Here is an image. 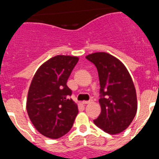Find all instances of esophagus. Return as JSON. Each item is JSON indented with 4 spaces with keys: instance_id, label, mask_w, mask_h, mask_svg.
Returning <instances> with one entry per match:
<instances>
[{
    "instance_id": "esophagus-1",
    "label": "esophagus",
    "mask_w": 159,
    "mask_h": 159,
    "mask_svg": "<svg viewBox=\"0 0 159 159\" xmlns=\"http://www.w3.org/2000/svg\"><path fill=\"white\" fill-rule=\"evenodd\" d=\"M92 102V100H88V101H83L82 103H84V104H88V103H90V102Z\"/></svg>"
}]
</instances>
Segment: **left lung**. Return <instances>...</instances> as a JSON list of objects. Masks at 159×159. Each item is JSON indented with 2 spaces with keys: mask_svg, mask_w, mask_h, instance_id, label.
<instances>
[{
  "mask_svg": "<svg viewBox=\"0 0 159 159\" xmlns=\"http://www.w3.org/2000/svg\"><path fill=\"white\" fill-rule=\"evenodd\" d=\"M86 59L96 67L100 84L101 113L94 123L111 134L121 133L137 112L136 91L130 73L120 60L107 52L92 53Z\"/></svg>",
  "mask_w": 159,
  "mask_h": 159,
  "instance_id": "8db88e82",
  "label": "left lung"
}]
</instances>
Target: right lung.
Masks as SVG:
<instances>
[{
	"instance_id": "right-lung-1",
	"label": "right lung",
	"mask_w": 159,
	"mask_h": 159,
	"mask_svg": "<svg viewBox=\"0 0 159 159\" xmlns=\"http://www.w3.org/2000/svg\"><path fill=\"white\" fill-rule=\"evenodd\" d=\"M79 58L59 55L40 66L32 78L26 108L35 128L45 137L58 139L71 130L78 106L67 86Z\"/></svg>"
}]
</instances>
